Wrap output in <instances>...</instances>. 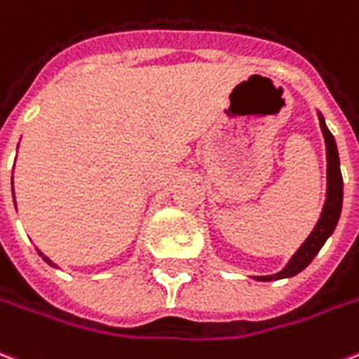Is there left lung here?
<instances>
[{"instance_id":"8db88e82","label":"left lung","mask_w":359,"mask_h":359,"mask_svg":"<svg viewBox=\"0 0 359 359\" xmlns=\"http://www.w3.org/2000/svg\"><path fill=\"white\" fill-rule=\"evenodd\" d=\"M318 114L320 130H322V135H324L325 143V163H327V169H325V179H327V184H325V201L324 207H322V212H320V218L316 226L313 228L311 235L307 239L303 241V245L295 250V254L288 259V264L284 265L283 269L275 273V275H264V277H254L259 283H271V280H280V278H290L295 277L297 273L305 269L311 262L314 259V256L320 252V248L324 246V243L337 228L339 218H341V210H343V175H341V161H339V150L337 144H335V137L332 135V131L327 130L325 126V120L322 116L320 111H316Z\"/></svg>"}]
</instances>
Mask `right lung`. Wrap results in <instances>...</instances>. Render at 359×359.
Here are the masks:
<instances>
[{
    "instance_id": "1",
    "label": "right lung",
    "mask_w": 359,
    "mask_h": 359,
    "mask_svg": "<svg viewBox=\"0 0 359 359\" xmlns=\"http://www.w3.org/2000/svg\"><path fill=\"white\" fill-rule=\"evenodd\" d=\"M13 198H15V188H13ZM15 207H16V201H15ZM37 254H39V256H41V258H43V259H45V262H46V264H48V265H50V267H56V264H54V262H52V259H50V258H46V256H45V254H43V252H41V250H39V248H37Z\"/></svg>"
}]
</instances>
